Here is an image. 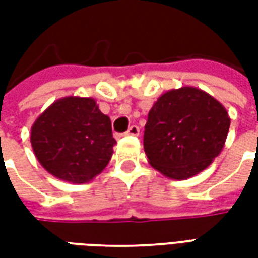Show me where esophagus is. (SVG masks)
Listing matches in <instances>:
<instances>
[{"mask_svg":"<svg viewBox=\"0 0 258 258\" xmlns=\"http://www.w3.org/2000/svg\"><path fill=\"white\" fill-rule=\"evenodd\" d=\"M127 135H140V127L138 125H131L128 130H127Z\"/></svg>","mask_w":258,"mask_h":258,"instance_id":"34e87169","label":"esophagus"}]
</instances>
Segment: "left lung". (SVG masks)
Returning <instances> with one entry per match:
<instances>
[{
	"label": "left lung",
	"mask_w": 258,
	"mask_h": 258,
	"mask_svg": "<svg viewBox=\"0 0 258 258\" xmlns=\"http://www.w3.org/2000/svg\"><path fill=\"white\" fill-rule=\"evenodd\" d=\"M231 118L216 98L195 87L159 96L148 114V162L171 179H188L210 166L225 145Z\"/></svg>",
	"instance_id": "8db88e82"
}]
</instances>
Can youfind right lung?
<instances>
[{
  "mask_svg": "<svg viewBox=\"0 0 258 258\" xmlns=\"http://www.w3.org/2000/svg\"><path fill=\"white\" fill-rule=\"evenodd\" d=\"M37 160L53 177L85 184L101 174L113 155L112 123L95 99L64 96L55 101L31 125Z\"/></svg>",
  "mask_w": 258,
  "mask_h": 258,
  "instance_id": "1",
  "label": "right lung"
}]
</instances>
